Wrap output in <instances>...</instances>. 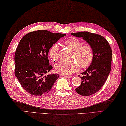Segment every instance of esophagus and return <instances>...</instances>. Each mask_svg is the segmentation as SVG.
<instances>
[{
  "instance_id": "esophagus-1",
  "label": "esophagus",
  "mask_w": 126,
  "mask_h": 126,
  "mask_svg": "<svg viewBox=\"0 0 126 126\" xmlns=\"http://www.w3.org/2000/svg\"><path fill=\"white\" fill-rule=\"evenodd\" d=\"M63 76L66 77V78H70L71 76H69V75H62Z\"/></svg>"
}]
</instances>
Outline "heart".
<instances>
[{
  "mask_svg": "<svg viewBox=\"0 0 126 126\" xmlns=\"http://www.w3.org/2000/svg\"><path fill=\"white\" fill-rule=\"evenodd\" d=\"M64 43L74 51V58L78 63L60 62L55 65V70L57 73L63 75H70L78 72L80 66L82 68H87L92 64L94 58V51L92 46L89 44L83 45L82 42L76 38H69ZM58 52V45L54 44L49 50V56L50 60L52 61H57Z\"/></svg>",
  "mask_w": 126,
  "mask_h": 126,
  "instance_id": "b5f03b06",
  "label": "heart"
}]
</instances>
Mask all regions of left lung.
I'll return each instance as SVG.
<instances>
[{
    "label": "left lung",
    "mask_w": 126,
    "mask_h": 126,
    "mask_svg": "<svg viewBox=\"0 0 126 126\" xmlns=\"http://www.w3.org/2000/svg\"><path fill=\"white\" fill-rule=\"evenodd\" d=\"M82 37L94 51V58L89 67L82 74L81 84L75 89L82 96H90L97 93L106 82L111 70L112 51L108 41L100 34L84 31L71 33Z\"/></svg>",
    "instance_id": "1"
}]
</instances>
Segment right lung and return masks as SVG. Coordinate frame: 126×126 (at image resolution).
Wrapping results in <instances>:
<instances>
[{
  "label": "right lung",
  "instance_id": "add662e5",
  "mask_svg": "<svg viewBox=\"0 0 126 126\" xmlns=\"http://www.w3.org/2000/svg\"><path fill=\"white\" fill-rule=\"evenodd\" d=\"M65 35L40 30L29 32L21 39L15 55V74L29 94H46L57 81L59 75H46L52 68L47 55L53 44Z\"/></svg>",
  "mask_w": 126,
  "mask_h": 126
}]
</instances>
